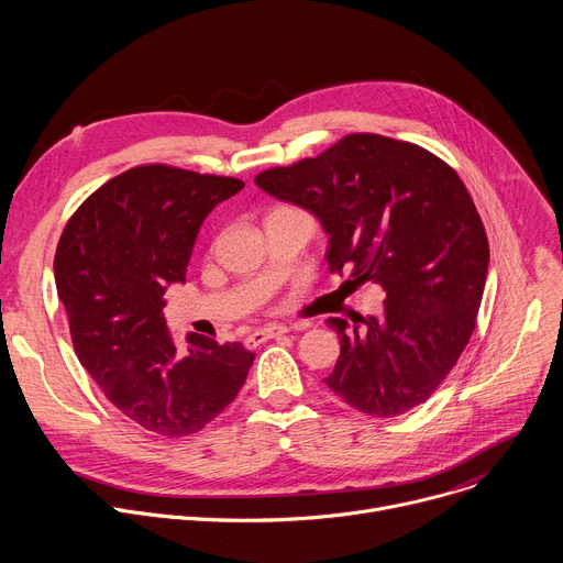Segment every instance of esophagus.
Instances as JSON below:
<instances>
[{
	"label": "esophagus",
	"instance_id": "1",
	"mask_svg": "<svg viewBox=\"0 0 563 563\" xmlns=\"http://www.w3.org/2000/svg\"><path fill=\"white\" fill-rule=\"evenodd\" d=\"M289 330L285 325H267L263 330H256L254 334L247 336V345H261L269 339H278V336H285Z\"/></svg>",
	"mask_w": 563,
	"mask_h": 563
}]
</instances>
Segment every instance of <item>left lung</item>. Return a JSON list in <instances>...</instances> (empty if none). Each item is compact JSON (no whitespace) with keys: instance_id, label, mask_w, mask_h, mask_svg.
<instances>
[{"instance_id":"left-lung-1","label":"left lung","mask_w":563,"mask_h":563,"mask_svg":"<svg viewBox=\"0 0 563 563\" xmlns=\"http://www.w3.org/2000/svg\"><path fill=\"white\" fill-rule=\"evenodd\" d=\"M256 185L323 222L330 272L385 289L378 318H328L341 356L325 385L378 419L426 404L474 332L488 276V235L459 174L419 144L350 133Z\"/></svg>"}]
</instances>
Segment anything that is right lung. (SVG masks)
I'll return each mask as SVG.
<instances>
[{
    "mask_svg": "<svg viewBox=\"0 0 563 563\" xmlns=\"http://www.w3.org/2000/svg\"><path fill=\"white\" fill-rule=\"evenodd\" d=\"M243 180L172 165L133 167L68 218L55 252L75 354L142 430L183 439L211 423L256 358L240 343L172 336L165 289L185 280L200 224Z\"/></svg>",
    "mask_w": 563,
    "mask_h": 563,
    "instance_id": "obj_1",
    "label": "right lung"
}]
</instances>
